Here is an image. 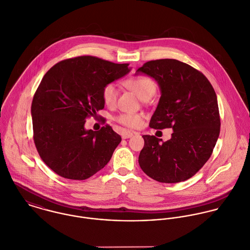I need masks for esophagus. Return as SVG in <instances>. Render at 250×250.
<instances>
[{
  "mask_svg": "<svg viewBox=\"0 0 250 250\" xmlns=\"http://www.w3.org/2000/svg\"><path fill=\"white\" fill-rule=\"evenodd\" d=\"M133 136V133L130 131H123L122 132V138L123 139H128Z\"/></svg>",
  "mask_w": 250,
  "mask_h": 250,
  "instance_id": "1",
  "label": "esophagus"
}]
</instances>
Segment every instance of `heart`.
<instances>
[{"label":"heart","mask_w":250,"mask_h":250,"mask_svg":"<svg viewBox=\"0 0 250 250\" xmlns=\"http://www.w3.org/2000/svg\"><path fill=\"white\" fill-rule=\"evenodd\" d=\"M125 86L133 92L139 99L144 101L151 99L156 92V85L153 80L146 76H135L125 81ZM101 98L105 105L113 107L118 99V89L114 84H107L102 88ZM116 121L130 128H136L141 125L142 117L139 114H121Z\"/></svg>","instance_id":"1"}]
</instances>
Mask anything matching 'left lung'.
I'll return each mask as SVG.
<instances>
[{
	"label": "left lung",
	"instance_id": "1",
	"mask_svg": "<svg viewBox=\"0 0 250 250\" xmlns=\"http://www.w3.org/2000/svg\"><path fill=\"white\" fill-rule=\"evenodd\" d=\"M152 77L161 97L151 116L154 129L172 128L170 140L143 135L139 165L150 178L175 184L194 176L210 157L220 132L215 92L199 70L174 59L150 61L136 74Z\"/></svg>",
	"mask_w": 250,
	"mask_h": 250
}]
</instances>
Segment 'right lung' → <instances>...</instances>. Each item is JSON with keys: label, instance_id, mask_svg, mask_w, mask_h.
<instances>
[{"label": "right lung", "instance_id": "add662e5", "mask_svg": "<svg viewBox=\"0 0 250 250\" xmlns=\"http://www.w3.org/2000/svg\"><path fill=\"white\" fill-rule=\"evenodd\" d=\"M130 71L93 56L66 59L43 76L32 102L34 141L43 162L59 176L82 181L101 170L121 143L108 125L86 130V119L104 108L102 88Z\"/></svg>", "mask_w": 250, "mask_h": 250}]
</instances>
